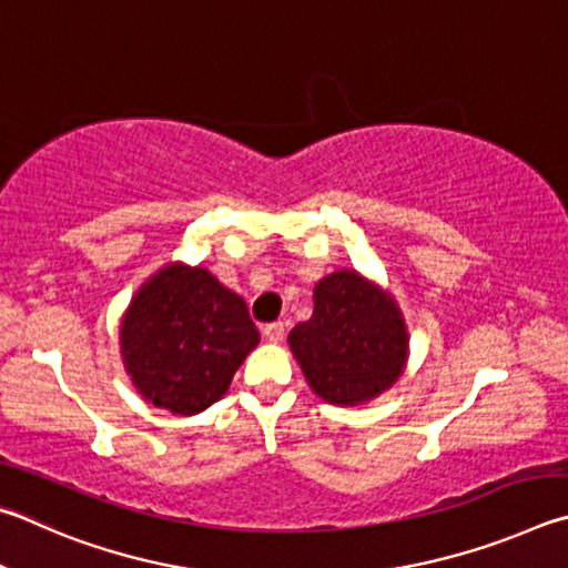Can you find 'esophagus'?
Here are the masks:
<instances>
[{
    "mask_svg": "<svg viewBox=\"0 0 568 568\" xmlns=\"http://www.w3.org/2000/svg\"><path fill=\"white\" fill-rule=\"evenodd\" d=\"M262 334H264V339H266V342L278 344V342L284 339V324H282V322H272V324H266L264 329H262Z\"/></svg>",
    "mask_w": 568,
    "mask_h": 568,
    "instance_id": "esophagus-1",
    "label": "esophagus"
}]
</instances>
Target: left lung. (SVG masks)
Returning <instances> with one entry per match:
<instances>
[{
  "instance_id": "left-lung-1",
  "label": "left lung",
  "mask_w": 568,
  "mask_h": 568,
  "mask_svg": "<svg viewBox=\"0 0 568 568\" xmlns=\"http://www.w3.org/2000/svg\"><path fill=\"white\" fill-rule=\"evenodd\" d=\"M290 346L316 396L356 406L399 379L409 332L392 294L342 268L314 286L312 320L294 326Z\"/></svg>"
}]
</instances>
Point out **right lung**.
<instances>
[{
    "label": "right lung",
    "instance_id": "1",
    "mask_svg": "<svg viewBox=\"0 0 568 568\" xmlns=\"http://www.w3.org/2000/svg\"><path fill=\"white\" fill-rule=\"evenodd\" d=\"M256 344L246 302L202 266L159 268L122 320V359L136 392L179 416L222 399Z\"/></svg>",
    "mask_w": 568,
    "mask_h": 568
}]
</instances>
